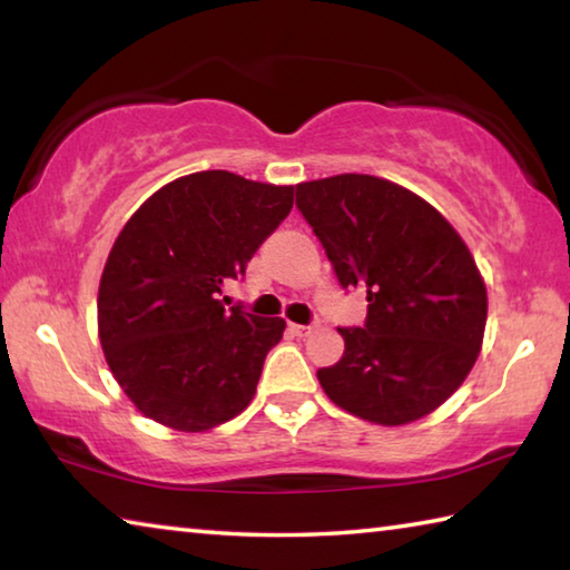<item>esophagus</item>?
<instances>
[{
    "label": "esophagus",
    "instance_id": "34e87169",
    "mask_svg": "<svg viewBox=\"0 0 570 570\" xmlns=\"http://www.w3.org/2000/svg\"><path fill=\"white\" fill-rule=\"evenodd\" d=\"M288 332L296 336H308L314 332V326L312 324H288Z\"/></svg>",
    "mask_w": 570,
    "mask_h": 570
}]
</instances>
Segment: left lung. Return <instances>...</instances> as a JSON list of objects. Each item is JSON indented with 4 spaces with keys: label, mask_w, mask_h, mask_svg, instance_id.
<instances>
[{
    "label": "left lung",
    "mask_w": 570,
    "mask_h": 570,
    "mask_svg": "<svg viewBox=\"0 0 570 570\" xmlns=\"http://www.w3.org/2000/svg\"><path fill=\"white\" fill-rule=\"evenodd\" d=\"M342 288H364L366 320L344 326L342 360L316 372L342 410L407 424L438 410L478 360L488 294L468 246L397 183L346 173L296 186Z\"/></svg>",
    "instance_id": "obj_1"
}]
</instances>
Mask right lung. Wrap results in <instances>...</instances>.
<instances>
[{"label":"right lung","instance_id":"right-lung-1","mask_svg":"<svg viewBox=\"0 0 570 570\" xmlns=\"http://www.w3.org/2000/svg\"><path fill=\"white\" fill-rule=\"evenodd\" d=\"M292 206V186L204 170L153 193L125 224L100 278L98 326L115 380L146 417L204 432L254 400L286 322L226 308L220 294Z\"/></svg>","mask_w":570,"mask_h":570}]
</instances>
